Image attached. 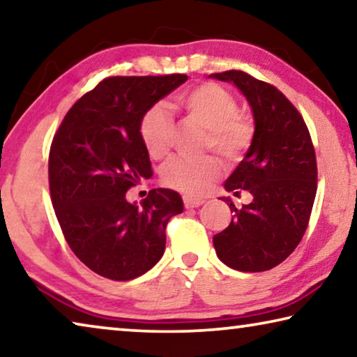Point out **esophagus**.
<instances>
[{"label":"esophagus","mask_w":357,"mask_h":357,"mask_svg":"<svg viewBox=\"0 0 357 357\" xmlns=\"http://www.w3.org/2000/svg\"><path fill=\"white\" fill-rule=\"evenodd\" d=\"M183 202H184V206L185 208H197V206H200L202 203H203V200L192 199V197H184Z\"/></svg>","instance_id":"esophagus-1"}]
</instances>
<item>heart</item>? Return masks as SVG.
<instances>
[{"instance_id":"b5f03b06","label":"heart","mask_w":357,"mask_h":357,"mask_svg":"<svg viewBox=\"0 0 357 357\" xmlns=\"http://www.w3.org/2000/svg\"><path fill=\"white\" fill-rule=\"evenodd\" d=\"M174 105L189 121L206 130L202 151H213L227 167L243 160L256 137L251 116L240 111L235 95L218 82L205 81L174 97ZM139 138L154 160L165 158L173 148L174 122L163 105H152L143 112L138 123ZM222 173V165L214 155L199 158H173L162 168V183L189 197H200Z\"/></svg>"}]
</instances>
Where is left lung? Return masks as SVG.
Masks as SVG:
<instances>
[{
	"label": "left lung",
	"mask_w": 357,
	"mask_h": 357,
	"mask_svg": "<svg viewBox=\"0 0 357 357\" xmlns=\"http://www.w3.org/2000/svg\"><path fill=\"white\" fill-rule=\"evenodd\" d=\"M234 82L250 101L256 137L225 189L252 202L236 208L231 222L214 235L218 257L240 271H267L291 256L308 227L318 188V165L307 123L281 90L245 71L211 75Z\"/></svg>",
	"instance_id": "8db88e82"
}]
</instances>
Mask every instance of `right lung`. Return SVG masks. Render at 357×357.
Returning a JSON list of instances; mask_svg holds the SVG:
<instances>
[{
	"mask_svg": "<svg viewBox=\"0 0 357 357\" xmlns=\"http://www.w3.org/2000/svg\"><path fill=\"white\" fill-rule=\"evenodd\" d=\"M185 81V75L106 77L70 107L54 135L55 216L71 251L103 278L128 281L154 267L165 251L168 220L183 213L174 190L152 189L141 206L126 194L152 176L141 116Z\"/></svg>",
	"mask_w": 357,
	"mask_h": 357,
	"instance_id": "obj_1",
	"label": "right lung"
}]
</instances>
